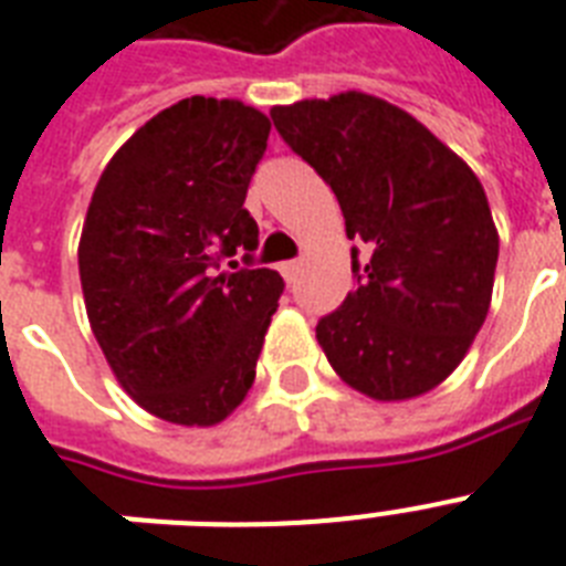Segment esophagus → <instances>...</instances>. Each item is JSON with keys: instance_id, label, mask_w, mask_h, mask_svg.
Listing matches in <instances>:
<instances>
[{"instance_id": "esophagus-1", "label": "esophagus", "mask_w": 566, "mask_h": 566, "mask_svg": "<svg viewBox=\"0 0 566 566\" xmlns=\"http://www.w3.org/2000/svg\"><path fill=\"white\" fill-rule=\"evenodd\" d=\"M280 274L286 277V283H292V280L301 274V260H289V262H280Z\"/></svg>"}]
</instances>
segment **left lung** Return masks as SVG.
<instances>
[{
	"instance_id": "8db88e82",
	"label": "left lung",
	"mask_w": 566,
	"mask_h": 566,
	"mask_svg": "<svg viewBox=\"0 0 566 566\" xmlns=\"http://www.w3.org/2000/svg\"><path fill=\"white\" fill-rule=\"evenodd\" d=\"M292 151L345 212L356 283L318 321L333 370L359 395L397 403L441 386L485 324L500 233L468 163L386 98L347 90L271 107Z\"/></svg>"
}]
</instances>
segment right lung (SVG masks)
<instances>
[{"label": "right lung", "instance_id": "right-lung-1", "mask_svg": "<svg viewBox=\"0 0 566 566\" xmlns=\"http://www.w3.org/2000/svg\"><path fill=\"white\" fill-rule=\"evenodd\" d=\"M271 122L239 98L160 111L111 157L78 242L90 327L137 406L216 427L254 386L283 277L221 265L256 248L245 210Z\"/></svg>", "mask_w": 566, "mask_h": 566}]
</instances>
